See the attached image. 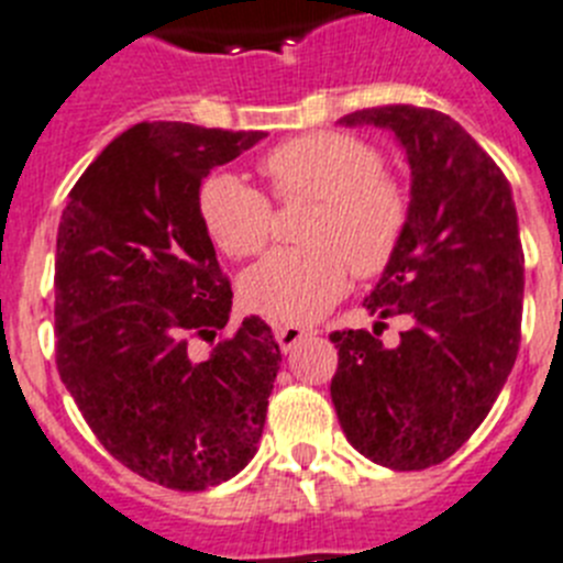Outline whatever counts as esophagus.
<instances>
[{
	"instance_id": "obj_1",
	"label": "esophagus",
	"mask_w": 563,
	"mask_h": 563,
	"mask_svg": "<svg viewBox=\"0 0 563 563\" xmlns=\"http://www.w3.org/2000/svg\"><path fill=\"white\" fill-rule=\"evenodd\" d=\"M313 333L317 331H313V328H306V325H283V328H277L275 336H277V344H280V351L288 353V351H294V347H297L302 339L313 336Z\"/></svg>"
}]
</instances>
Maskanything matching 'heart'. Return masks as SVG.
Returning a JSON list of instances; mask_svg holds the SVG:
<instances>
[{"mask_svg":"<svg viewBox=\"0 0 563 563\" xmlns=\"http://www.w3.org/2000/svg\"><path fill=\"white\" fill-rule=\"evenodd\" d=\"M280 201L311 199L302 246L272 252L241 283L246 308L272 322L322 317L358 277L382 275L409 224L404 181L384 170L382 151L356 134L313 131L277 145L261 162ZM205 230L230 257L266 250L275 232L272 201L232 174L207 176L199 190Z\"/></svg>","mask_w":563,"mask_h":563,"instance_id":"obj_1","label":"heart"}]
</instances>
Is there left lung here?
I'll list each match as a JSON object with an SVG mask.
<instances>
[{"label":"left lung","mask_w":563,"mask_h":563,"mask_svg":"<svg viewBox=\"0 0 563 563\" xmlns=\"http://www.w3.org/2000/svg\"><path fill=\"white\" fill-rule=\"evenodd\" d=\"M344 125L389 129L412 170L404 241L364 300L378 322L336 331L331 382L344 438L393 471L452 457L505 387L521 339L525 252L510 185L449 114L376 106ZM407 316L402 342L384 349L382 318Z\"/></svg>","instance_id":"left-lung-1"}]
</instances>
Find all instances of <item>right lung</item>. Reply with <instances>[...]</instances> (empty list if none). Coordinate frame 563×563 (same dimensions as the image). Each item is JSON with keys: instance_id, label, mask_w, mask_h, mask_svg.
<instances>
[{"instance_id": "right-lung-1", "label": "right lung", "mask_w": 563, "mask_h": 563, "mask_svg": "<svg viewBox=\"0 0 563 563\" xmlns=\"http://www.w3.org/2000/svg\"><path fill=\"white\" fill-rule=\"evenodd\" d=\"M263 131L136 123L84 170L55 241V364L106 452L174 490L227 483L257 452L280 369L261 317L221 336L232 288L199 190Z\"/></svg>"}]
</instances>
